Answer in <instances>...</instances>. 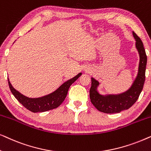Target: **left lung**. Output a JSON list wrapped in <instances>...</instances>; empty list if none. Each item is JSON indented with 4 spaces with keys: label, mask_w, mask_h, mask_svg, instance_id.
Returning <instances> with one entry per match:
<instances>
[{
    "label": "left lung",
    "mask_w": 151,
    "mask_h": 151,
    "mask_svg": "<svg viewBox=\"0 0 151 151\" xmlns=\"http://www.w3.org/2000/svg\"><path fill=\"white\" fill-rule=\"evenodd\" d=\"M133 35L135 40V47L139 53V62L138 71L131 87L126 91L119 94L102 95L98 88L100 83L91 78V86L89 91L91 102L99 111L105 113H117L127 110L137 100L145 82V72L147 56L141 39L134 32Z\"/></svg>",
    "instance_id": "left-lung-1"
}]
</instances>
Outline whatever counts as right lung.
<instances>
[{"label": "right lung", "mask_w": 151, "mask_h": 151, "mask_svg": "<svg viewBox=\"0 0 151 151\" xmlns=\"http://www.w3.org/2000/svg\"><path fill=\"white\" fill-rule=\"evenodd\" d=\"M81 75L82 73H79L75 77L68 80L67 81L62 84L54 91L39 98H29L22 94L13 87L9 78H8V83L12 94L27 109L33 113L45 112L57 108L63 103L67 96L70 86Z\"/></svg>", "instance_id": "right-lung-1"}]
</instances>
